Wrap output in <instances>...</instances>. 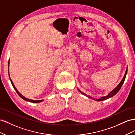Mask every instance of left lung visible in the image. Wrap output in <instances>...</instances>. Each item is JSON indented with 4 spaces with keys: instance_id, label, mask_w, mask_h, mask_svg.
<instances>
[{
    "instance_id": "left-lung-1",
    "label": "left lung",
    "mask_w": 135,
    "mask_h": 135,
    "mask_svg": "<svg viewBox=\"0 0 135 135\" xmlns=\"http://www.w3.org/2000/svg\"><path fill=\"white\" fill-rule=\"evenodd\" d=\"M127 68L126 73H125V75H124V77H123V78L122 80L121 81V82L118 84V85L116 88H115L113 90L111 91L108 95H106V96H105V97H101V98H99V99H94V98H93L91 97H89V96L86 95V94H85L84 93H83V92L81 91L79 89H78V90H79V91L80 92V93H81L82 94H84L85 95L87 96V97H88L90 98H91V99H94V100H95V101H103V100H106V99H108V98H111V97H113V96L115 95V94H116L118 93V92L119 91V90L120 89V88H121L122 86L123 85V83H124V80H125V79H126V75H127Z\"/></svg>"
}]
</instances>
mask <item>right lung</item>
<instances>
[{
    "label": "right lung",
    "instance_id": "add662e5",
    "mask_svg": "<svg viewBox=\"0 0 135 135\" xmlns=\"http://www.w3.org/2000/svg\"><path fill=\"white\" fill-rule=\"evenodd\" d=\"M9 62H8V67H9ZM9 79H10V80H11V84H12V86H13V88L14 89H15V90L16 91V92H17V93L18 94V95L20 96V97L21 98H22L23 99H24V100H25V101H28V102H33V103H38V102H42V101H43L44 100H32V99H28V98H25V97H24V96H23L22 95H21L20 93H19V92L18 91V90H17V89L16 88H15V85H14V84H13V82H12V81L11 80V79L9 78Z\"/></svg>",
    "mask_w": 135,
    "mask_h": 135
}]
</instances>
